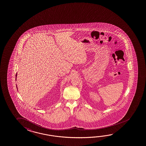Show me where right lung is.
<instances>
[{"label": "right lung", "mask_w": 146, "mask_h": 146, "mask_svg": "<svg viewBox=\"0 0 146 146\" xmlns=\"http://www.w3.org/2000/svg\"><path fill=\"white\" fill-rule=\"evenodd\" d=\"M17 73H16V78H17ZM16 79H17V78H16ZM16 87H17V90H18V88H17V84H16Z\"/></svg>", "instance_id": "add662e5"}]
</instances>
